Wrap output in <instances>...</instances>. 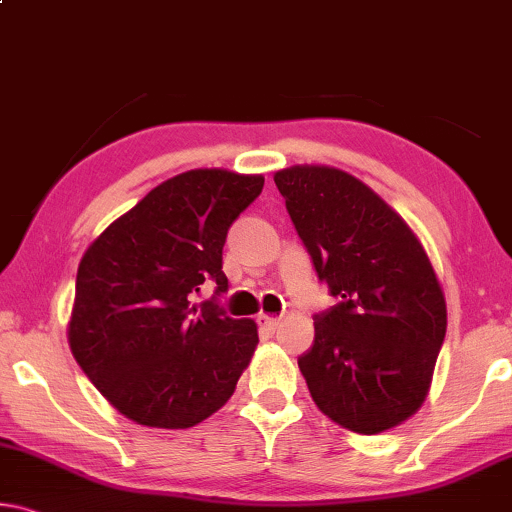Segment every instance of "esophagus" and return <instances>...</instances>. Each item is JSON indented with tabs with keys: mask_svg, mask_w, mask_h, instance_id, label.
Masks as SVG:
<instances>
[{
	"mask_svg": "<svg viewBox=\"0 0 512 512\" xmlns=\"http://www.w3.org/2000/svg\"><path fill=\"white\" fill-rule=\"evenodd\" d=\"M258 327L265 329V332H277L279 327V318H272V316H258Z\"/></svg>",
	"mask_w": 512,
	"mask_h": 512,
	"instance_id": "obj_1",
	"label": "esophagus"
}]
</instances>
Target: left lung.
<instances>
[{"mask_svg": "<svg viewBox=\"0 0 512 512\" xmlns=\"http://www.w3.org/2000/svg\"><path fill=\"white\" fill-rule=\"evenodd\" d=\"M295 231L336 304L313 316L297 357L316 405L343 428L375 435L426 398L446 336V302L410 226L371 187L332 167L274 176Z\"/></svg>", "mask_w": 512, "mask_h": 512, "instance_id": "left-lung-1", "label": "left lung"}]
</instances>
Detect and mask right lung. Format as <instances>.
I'll return each mask as SVG.
<instances>
[{
    "label": "right lung",
    "instance_id": "right-lung-1",
    "mask_svg": "<svg viewBox=\"0 0 512 512\" xmlns=\"http://www.w3.org/2000/svg\"><path fill=\"white\" fill-rule=\"evenodd\" d=\"M263 176L196 169L148 192L86 249L68 341L86 377L128 419L192 428L217 412L254 355V320L217 304L222 249ZM212 282L213 300L193 304Z\"/></svg>",
    "mask_w": 512,
    "mask_h": 512
}]
</instances>
